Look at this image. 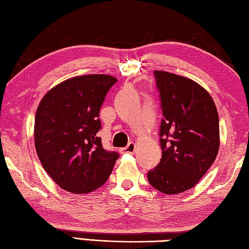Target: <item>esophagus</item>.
Returning <instances> with one entry per match:
<instances>
[{"label":"esophagus","instance_id":"esophagus-1","mask_svg":"<svg viewBox=\"0 0 249 249\" xmlns=\"http://www.w3.org/2000/svg\"><path fill=\"white\" fill-rule=\"evenodd\" d=\"M124 153H129V154H133L135 151V144L133 142L129 143L124 148H123Z\"/></svg>","mask_w":249,"mask_h":249}]
</instances>
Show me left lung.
Here are the masks:
<instances>
[{
  "instance_id": "obj_1",
  "label": "left lung",
  "mask_w": 249,
  "mask_h": 249,
  "mask_svg": "<svg viewBox=\"0 0 249 249\" xmlns=\"http://www.w3.org/2000/svg\"><path fill=\"white\" fill-rule=\"evenodd\" d=\"M154 76L163 116L162 156L147 179L163 194H179L197 184L217 157L218 111L209 93L191 79L161 70Z\"/></svg>"
}]
</instances>
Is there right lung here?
I'll return each mask as SVG.
<instances>
[{
    "label": "right lung",
    "mask_w": 249,
    "mask_h": 249,
    "mask_svg": "<svg viewBox=\"0 0 249 249\" xmlns=\"http://www.w3.org/2000/svg\"><path fill=\"white\" fill-rule=\"evenodd\" d=\"M117 79L86 74L57 84L40 102L36 151L55 183L73 194L95 191L108 179L119 154L103 147L100 109Z\"/></svg>",
    "instance_id": "obj_1"
}]
</instances>
